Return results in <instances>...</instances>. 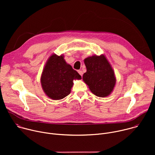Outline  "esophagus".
<instances>
[{"instance_id":"1","label":"esophagus","mask_w":155,"mask_h":155,"mask_svg":"<svg viewBox=\"0 0 155 155\" xmlns=\"http://www.w3.org/2000/svg\"><path fill=\"white\" fill-rule=\"evenodd\" d=\"M78 74H79L81 77L83 76V72H82V71H78Z\"/></svg>"}]
</instances>
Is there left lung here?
I'll return each mask as SVG.
<instances>
[{
	"mask_svg": "<svg viewBox=\"0 0 155 155\" xmlns=\"http://www.w3.org/2000/svg\"><path fill=\"white\" fill-rule=\"evenodd\" d=\"M86 72L83 80L98 97H107L113 91L116 77L112 65L104 54L93 55L84 59Z\"/></svg>",
	"mask_w": 155,
	"mask_h": 155,
	"instance_id": "obj_1",
	"label": "left lung"
}]
</instances>
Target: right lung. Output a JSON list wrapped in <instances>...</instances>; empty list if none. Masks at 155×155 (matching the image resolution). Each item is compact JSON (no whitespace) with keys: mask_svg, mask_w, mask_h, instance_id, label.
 <instances>
[{"mask_svg":"<svg viewBox=\"0 0 155 155\" xmlns=\"http://www.w3.org/2000/svg\"><path fill=\"white\" fill-rule=\"evenodd\" d=\"M64 55L53 54L47 60L40 77L41 87L45 94L53 100H60L68 96L74 80L81 77L65 62Z\"/></svg>","mask_w":155,"mask_h":155,"instance_id":"1","label":"right lung"}]
</instances>
